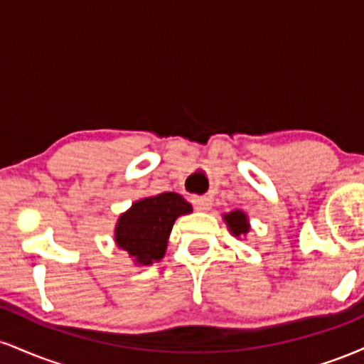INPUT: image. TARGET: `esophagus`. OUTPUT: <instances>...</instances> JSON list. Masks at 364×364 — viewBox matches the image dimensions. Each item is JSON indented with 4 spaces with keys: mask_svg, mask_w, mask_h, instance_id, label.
Listing matches in <instances>:
<instances>
[{
    "mask_svg": "<svg viewBox=\"0 0 364 364\" xmlns=\"http://www.w3.org/2000/svg\"><path fill=\"white\" fill-rule=\"evenodd\" d=\"M193 205L198 208L200 212H208L212 207V200L208 196H196L193 198Z\"/></svg>",
    "mask_w": 364,
    "mask_h": 364,
    "instance_id": "34e87169",
    "label": "esophagus"
}]
</instances>
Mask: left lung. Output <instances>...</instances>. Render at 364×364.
Wrapping results in <instances>:
<instances>
[{"label": "left lung", "instance_id": "1", "mask_svg": "<svg viewBox=\"0 0 364 364\" xmlns=\"http://www.w3.org/2000/svg\"><path fill=\"white\" fill-rule=\"evenodd\" d=\"M223 219H224L225 225H228L229 231H231L232 236L241 237V236H246L250 232L248 215H246L243 210H240V208L231 210L229 214H224Z\"/></svg>", "mask_w": 364, "mask_h": 364}]
</instances>
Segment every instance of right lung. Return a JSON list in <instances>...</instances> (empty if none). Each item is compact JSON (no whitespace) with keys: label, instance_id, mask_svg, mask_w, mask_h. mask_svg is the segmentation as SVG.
<instances>
[{"label":"right lung","instance_id":"right-lung-1","mask_svg":"<svg viewBox=\"0 0 364 364\" xmlns=\"http://www.w3.org/2000/svg\"><path fill=\"white\" fill-rule=\"evenodd\" d=\"M191 212V203L174 191L145 196L119 215L114 225V243L135 265H152L164 258L178 217Z\"/></svg>","mask_w":364,"mask_h":364}]
</instances>
